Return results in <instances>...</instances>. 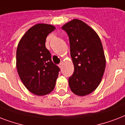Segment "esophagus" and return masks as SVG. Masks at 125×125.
Returning <instances> with one entry per match:
<instances>
[{
  "label": "esophagus",
  "instance_id": "34e87169",
  "mask_svg": "<svg viewBox=\"0 0 125 125\" xmlns=\"http://www.w3.org/2000/svg\"><path fill=\"white\" fill-rule=\"evenodd\" d=\"M58 66H59V67L60 68H61L62 66V62H61V63H60L59 64V65H58Z\"/></svg>",
  "mask_w": 125,
  "mask_h": 125
}]
</instances>
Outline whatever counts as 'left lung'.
Wrapping results in <instances>:
<instances>
[{
	"label": "left lung",
	"instance_id": "1",
	"mask_svg": "<svg viewBox=\"0 0 125 125\" xmlns=\"http://www.w3.org/2000/svg\"><path fill=\"white\" fill-rule=\"evenodd\" d=\"M69 37L74 71L68 79L75 94L85 96L99 85L106 67L102 42L94 31L83 21L73 19L62 27Z\"/></svg>",
	"mask_w": 125,
	"mask_h": 125
}]
</instances>
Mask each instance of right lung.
I'll use <instances>...</instances> for the list:
<instances>
[{
  "label": "right lung",
  "mask_w": 125,
  "mask_h": 125,
  "mask_svg": "<svg viewBox=\"0 0 125 125\" xmlns=\"http://www.w3.org/2000/svg\"><path fill=\"white\" fill-rule=\"evenodd\" d=\"M55 27L48 24H36L20 40L16 52V67L19 78L36 95L43 96L54 89L60 68L52 62L45 47V40Z\"/></svg>",
  "instance_id": "add662e5"
}]
</instances>
